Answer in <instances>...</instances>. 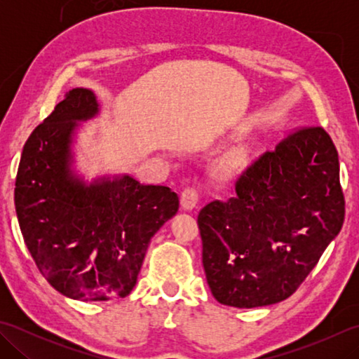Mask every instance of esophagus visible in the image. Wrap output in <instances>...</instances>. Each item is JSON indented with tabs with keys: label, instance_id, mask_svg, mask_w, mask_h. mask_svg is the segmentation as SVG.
Here are the masks:
<instances>
[{
	"label": "esophagus",
	"instance_id": "obj_1",
	"mask_svg": "<svg viewBox=\"0 0 359 359\" xmlns=\"http://www.w3.org/2000/svg\"><path fill=\"white\" fill-rule=\"evenodd\" d=\"M199 202V191L196 188H185L180 194V205L184 210H193Z\"/></svg>",
	"mask_w": 359,
	"mask_h": 359
}]
</instances>
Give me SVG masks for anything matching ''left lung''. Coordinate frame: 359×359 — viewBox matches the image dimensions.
Returning <instances> with one entry per match:
<instances>
[{"label": "left lung", "instance_id": "left-lung-1", "mask_svg": "<svg viewBox=\"0 0 359 359\" xmlns=\"http://www.w3.org/2000/svg\"><path fill=\"white\" fill-rule=\"evenodd\" d=\"M197 216L212 296L255 309L292 296L344 222L338 151L321 126L301 128L259 157Z\"/></svg>", "mask_w": 359, "mask_h": 359}]
</instances>
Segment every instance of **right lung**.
Wrapping results in <instances>:
<instances>
[{"label":"right lung","mask_w":359,"mask_h":359,"mask_svg":"<svg viewBox=\"0 0 359 359\" xmlns=\"http://www.w3.org/2000/svg\"><path fill=\"white\" fill-rule=\"evenodd\" d=\"M97 114L93 90H69L30 134L15 182L30 256L57 292L79 301L131 293L151 238L179 210L168 187L142 185L128 174L86 184L72 171L75 129Z\"/></svg>","instance_id":"obj_1"}]
</instances>
